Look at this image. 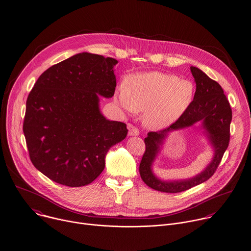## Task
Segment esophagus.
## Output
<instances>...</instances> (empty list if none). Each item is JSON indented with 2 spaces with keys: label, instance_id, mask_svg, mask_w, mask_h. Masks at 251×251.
<instances>
[{
  "label": "esophagus",
  "instance_id": "1",
  "mask_svg": "<svg viewBox=\"0 0 251 251\" xmlns=\"http://www.w3.org/2000/svg\"><path fill=\"white\" fill-rule=\"evenodd\" d=\"M138 134H139V131H138L137 128L130 127V129H129V135L130 136H136Z\"/></svg>",
  "mask_w": 251,
  "mask_h": 251
}]
</instances>
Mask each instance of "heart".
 I'll return each mask as SVG.
<instances>
[{
	"label": "heart",
	"mask_w": 251,
	"mask_h": 251,
	"mask_svg": "<svg viewBox=\"0 0 251 251\" xmlns=\"http://www.w3.org/2000/svg\"><path fill=\"white\" fill-rule=\"evenodd\" d=\"M195 95L192 80L157 71L130 75L118 87L114 100L128 115L142 112L144 125L163 130L189 110Z\"/></svg>",
	"instance_id": "b5f03b06"
}]
</instances>
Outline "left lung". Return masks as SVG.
<instances>
[{
  "mask_svg": "<svg viewBox=\"0 0 251 251\" xmlns=\"http://www.w3.org/2000/svg\"><path fill=\"white\" fill-rule=\"evenodd\" d=\"M191 72L196 83V91L189 110L172 126L158 132H150L144 139L146 151L139 165V174L147 186L158 192H184L206 182L215 173L228 146L232 111L223 89L199 68L191 66ZM197 122L200 123L198 128L204 134L214 151L211 162L201 173L191 178L163 180L156 177L152 167L165 138L170 133L192 126Z\"/></svg>",
  "mask_w": 251,
  "mask_h": 251,
  "instance_id": "obj_1",
  "label": "left lung"
}]
</instances>
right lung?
I'll return each mask as SVG.
<instances>
[{"label": "right lung", "mask_w": 251, "mask_h": 251, "mask_svg": "<svg viewBox=\"0 0 251 251\" xmlns=\"http://www.w3.org/2000/svg\"><path fill=\"white\" fill-rule=\"evenodd\" d=\"M118 62L79 53L48 68L31 90L24 133L33 165L52 181L92 183L109 150L126 137V124L106 119L100 108V97L114 96Z\"/></svg>", "instance_id": "right-lung-1"}]
</instances>
